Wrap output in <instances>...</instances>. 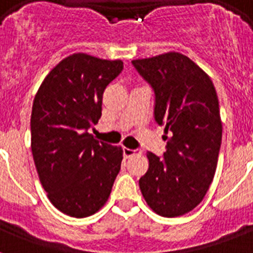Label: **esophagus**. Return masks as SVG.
<instances>
[{
	"label": "esophagus",
	"instance_id": "esophagus-1",
	"mask_svg": "<svg viewBox=\"0 0 253 253\" xmlns=\"http://www.w3.org/2000/svg\"><path fill=\"white\" fill-rule=\"evenodd\" d=\"M136 152H139V151L138 150H131V148H127V147H125V148H123V155H125L126 158H130V156L135 155Z\"/></svg>",
	"mask_w": 253,
	"mask_h": 253
}]
</instances>
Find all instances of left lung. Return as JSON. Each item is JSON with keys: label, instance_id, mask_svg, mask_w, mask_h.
Listing matches in <instances>:
<instances>
[{"label": "left lung", "instance_id": "left-lung-1", "mask_svg": "<svg viewBox=\"0 0 253 253\" xmlns=\"http://www.w3.org/2000/svg\"><path fill=\"white\" fill-rule=\"evenodd\" d=\"M155 91V121L164 125L163 158L147 154L148 170L139 180L147 205L167 218L201 204L215 174L222 121L215 87L198 65L178 52L132 60Z\"/></svg>", "mask_w": 253, "mask_h": 253}]
</instances>
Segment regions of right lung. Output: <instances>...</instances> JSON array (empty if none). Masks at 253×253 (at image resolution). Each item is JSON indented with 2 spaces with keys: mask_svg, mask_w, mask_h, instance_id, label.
<instances>
[{
  "mask_svg": "<svg viewBox=\"0 0 253 253\" xmlns=\"http://www.w3.org/2000/svg\"><path fill=\"white\" fill-rule=\"evenodd\" d=\"M122 60L86 53L65 57L45 76L31 111V151L51 204L73 218L93 215L110 196L123 150L98 142L102 94L122 72Z\"/></svg>",
  "mask_w": 253,
  "mask_h": 253,
  "instance_id": "right-lung-1",
  "label": "right lung"
}]
</instances>
